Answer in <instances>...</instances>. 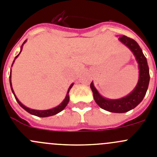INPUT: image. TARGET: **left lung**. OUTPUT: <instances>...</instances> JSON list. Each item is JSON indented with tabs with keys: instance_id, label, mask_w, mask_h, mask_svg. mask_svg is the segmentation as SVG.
<instances>
[{
	"instance_id": "obj_1",
	"label": "left lung",
	"mask_w": 157,
	"mask_h": 157,
	"mask_svg": "<svg viewBox=\"0 0 157 157\" xmlns=\"http://www.w3.org/2000/svg\"><path fill=\"white\" fill-rule=\"evenodd\" d=\"M119 40L131 50L139 63L140 77L136 88L131 94L124 98L109 100L103 98L101 95H100L94 87L93 83H90V88L94 94V100L97 105L102 109L112 113H126L136 107L145 97L150 82V72L147 58L143 54L139 44L133 39L125 35L120 36Z\"/></svg>"
}]
</instances>
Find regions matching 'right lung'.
<instances>
[{"label": "right lung", "mask_w": 157, "mask_h": 157, "mask_svg": "<svg viewBox=\"0 0 157 157\" xmlns=\"http://www.w3.org/2000/svg\"><path fill=\"white\" fill-rule=\"evenodd\" d=\"M25 42H26V40L24 42V44L25 43ZM21 51H22V46H21ZM21 52H20V53H21ZM18 55H19V54H18ZM18 55H17L15 58H17V57H18ZM10 88H11L12 92H13V95H14L15 99H16L17 102V103H19L20 106H21V107L23 108V109H25V110L27 111V112H28L29 113L32 114V115L36 116V117H50V116L55 115V114L58 113H60V111L63 110V109H64L65 107H66L67 105L68 102H69L70 97H69V95H68V94H69L70 90H71V88L72 87V86H73V84H71V86H70L69 90H68V91H67V94L66 98H65L64 100H63V101L62 102V103H60V104L59 105V106H57V107L53 108V109H47V110H36V109H30V108H28V107H27V106H24V105H23L22 103H21V102H20L19 100H18V99L17 98L16 96H15L14 92H13V88H12L11 81H10Z\"/></svg>", "instance_id": "right-lung-1"}]
</instances>
